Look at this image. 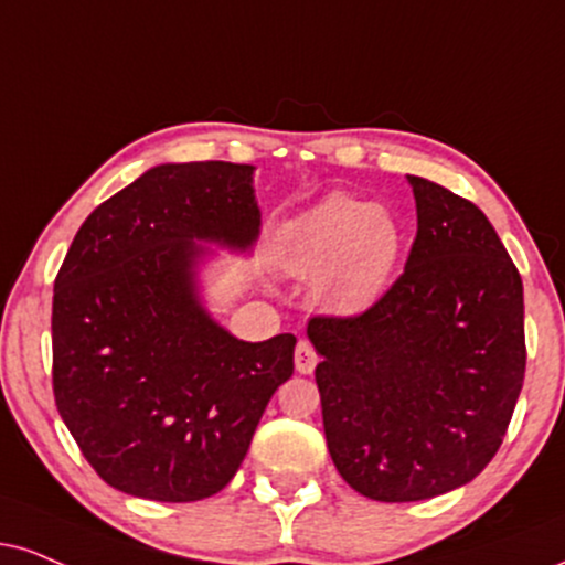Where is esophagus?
Listing matches in <instances>:
<instances>
[{
	"instance_id": "esophagus-1",
	"label": "esophagus",
	"mask_w": 565,
	"mask_h": 565,
	"mask_svg": "<svg viewBox=\"0 0 565 565\" xmlns=\"http://www.w3.org/2000/svg\"><path fill=\"white\" fill-rule=\"evenodd\" d=\"M316 363H318L316 350H312L310 342H305V339H302V342L297 344V350H295V369L300 373H312Z\"/></svg>"
}]
</instances>
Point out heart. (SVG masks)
I'll return each instance as SVG.
<instances>
[{"label": "heart", "mask_w": 565, "mask_h": 565, "mask_svg": "<svg viewBox=\"0 0 565 565\" xmlns=\"http://www.w3.org/2000/svg\"><path fill=\"white\" fill-rule=\"evenodd\" d=\"M405 234L390 210L348 194L295 215L278 236V260L291 276L312 278V295L339 312H363L392 289Z\"/></svg>", "instance_id": "b5f03b06"}]
</instances>
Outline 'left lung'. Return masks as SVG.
<instances>
[{
  "label": "left lung",
  "mask_w": 565,
  "mask_h": 565,
  "mask_svg": "<svg viewBox=\"0 0 565 565\" xmlns=\"http://www.w3.org/2000/svg\"><path fill=\"white\" fill-rule=\"evenodd\" d=\"M418 231L405 274L355 318H310L323 431L342 479L416 502L477 479L526 371L523 284L487 215L407 175Z\"/></svg>",
  "instance_id": "left-lung-1"
}]
</instances>
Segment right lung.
Returning a JSON list of instances; mask_svg holds the SVG:
<instances>
[{
  "label": "right lung",
  "mask_w": 565,
  "mask_h": 565,
  "mask_svg": "<svg viewBox=\"0 0 565 565\" xmlns=\"http://www.w3.org/2000/svg\"><path fill=\"white\" fill-rule=\"evenodd\" d=\"M253 166L162 162L78 228L52 300L54 403L84 458L134 498L192 502L239 471L295 334L244 342L200 270L260 236Z\"/></svg>",
  "instance_id": "add662e5"
}]
</instances>
